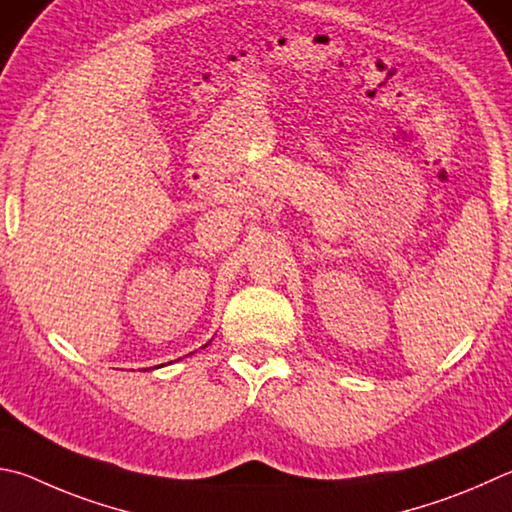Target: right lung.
I'll return each mask as SVG.
<instances>
[{"mask_svg":"<svg viewBox=\"0 0 512 512\" xmlns=\"http://www.w3.org/2000/svg\"><path fill=\"white\" fill-rule=\"evenodd\" d=\"M208 345H210V342H206V345H203V347H208ZM203 347H201V349H203ZM170 365H172V362H170ZM161 367H163V365H161ZM154 369H159V365H156ZM143 371H147V369H143Z\"/></svg>","mask_w":512,"mask_h":512,"instance_id":"right-lung-1","label":"right lung"}]
</instances>
